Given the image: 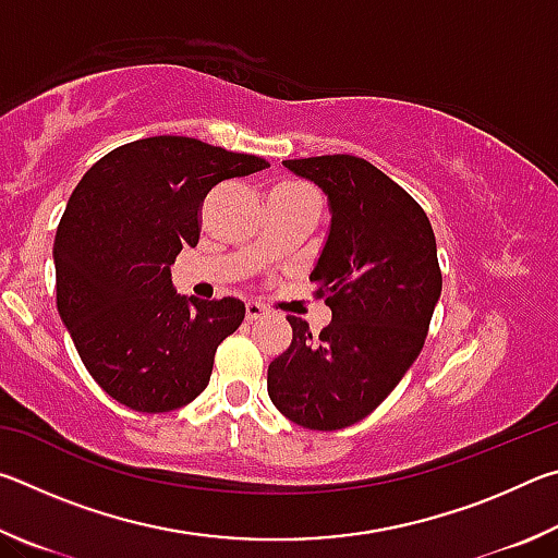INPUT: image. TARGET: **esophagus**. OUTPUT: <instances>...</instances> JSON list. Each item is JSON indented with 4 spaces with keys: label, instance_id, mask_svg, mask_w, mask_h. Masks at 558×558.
<instances>
[{
    "label": "esophagus",
    "instance_id": "34e87169",
    "mask_svg": "<svg viewBox=\"0 0 558 558\" xmlns=\"http://www.w3.org/2000/svg\"><path fill=\"white\" fill-rule=\"evenodd\" d=\"M268 310L260 305V302H248V305H245V319H248V323H256L258 317H263L266 315Z\"/></svg>",
    "mask_w": 558,
    "mask_h": 558
}]
</instances>
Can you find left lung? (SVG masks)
Wrapping results in <instances>:
<instances>
[{
	"label": "left lung",
	"mask_w": 558,
	"mask_h": 558,
	"mask_svg": "<svg viewBox=\"0 0 558 558\" xmlns=\"http://www.w3.org/2000/svg\"><path fill=\"white\" fill-rule=\"evenodd\" d=\"M282 165L327 194L332 223L310 280L332 323L313 337L288 317L292 342L268 366V393L298 426L339 430L366 418L421 354L442 288L436 235L418 202L362 157Z\"/></svg>",
	"instance_id": "8db88e82"
}]
</instances>
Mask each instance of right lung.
Instances as JSON below:
<instances>
[{"label":"right lung","instance_id":"add662e5","mask_svg":"<svg viewBox=\"0 0 558 558\" xmlns=\"http://www.w3.org/2000/svg\"><path fill=\"white\" fill-rule=\"evenodd\" d=\"M266 167L256 155L159 135L112 149L73 189L53 241L56 307L118 403L167 413L206 389L216 347L245 305L177 295L169 266L199 243L206 194Z\"/></svg>","mask_w":558,"mask_h":558}]
</instances>
